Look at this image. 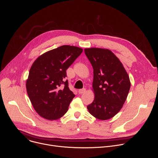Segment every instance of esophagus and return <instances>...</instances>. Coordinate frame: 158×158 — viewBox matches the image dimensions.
Listing matches in <instances>:
<instances>
[{"label": "esophagus", "instance_id": "1", "mask_svg": "<svg viewBox=\"0 0 158 158\" xmlns=\"http://www.w3.org/2000/svg\"><path fill=\"white\" fill-rule=\"evenodd\" d=\"M85 92H86V89H85V88L80 89H79V91H78V92H79V94H84Z\"/></svg>", "mask_w": 158, "mask_h": 158}]
</instances>
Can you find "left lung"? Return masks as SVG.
<instances>
[{
    "instance_id": "left-lung-1",
    "label": "left lung",
    "mask_w": 158,
    "mask_h": 158,
    "mask_svg": "<svg viewBox=\"0 0 158 158\" xmlns=\"http://www.w3.org/2000/svg\"><path fill=\"white\" fill-rule=\"evenodd\" d=\"M85 53L94 69L95 98L87 106L89 113L102 120L110 119L122 107L131 82L123 64L110 50L85 48Z\"/></svg>"
}]
</instances>
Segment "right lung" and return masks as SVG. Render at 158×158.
I'll use <instances>...</instances> for the list:
<instances>
[{
  "instance_id": "right-lung-1",
  "label": "right lung",
  "mask_w": 158,
  "mask_h": 158,
  "mask_svg": "<svg viewBox=\"0 0 158 158\" xmlns=\"http://www.w3.org/2000/svg\"><path fill=\"white\" fill-rule=\"evenodd\" d=\"M82 52L79 47L63 45L41 55L32 64L26 89L33 107L41 117L57 120L67 112L75 95L63 79Z\"/></svg>"
}]
</instances>
